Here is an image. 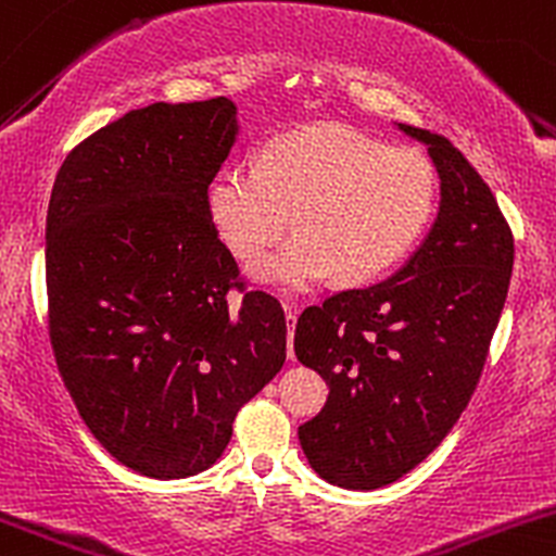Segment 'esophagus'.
Wrapping results in <instances>:
<instances>
[{
    "instance_id": "34e87169",
    "label": "esophagus",
    "mask_w": 556,
    "mask_h": 556,
    "mask_svg": "<svg viewBox=\"0 0 556 556\" xmlns=\"http://www.w3.org/2000/svg\"><path fill=\"white\" fill-rule=\"evenodd\" d=\"M296 307L286 305V320H289V358H294V345H291V337H294V326H296Z\"/></svg>"
}]
</instances>
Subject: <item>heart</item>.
I'll use <instances>...</instances> for the list:
<instances>
[{"label": "heart", "instance_id": "b5f03b06", "mask_svg": "<svg viewBox=\"0 0 556 556\" xmlns=\"http://www.w3.org/2000/svg\"><path fill=\"white\" fill-rule=\"evenodd\" d=\"M439 176L417 147H388L351 125L318 123L273 136L256 168H222L205 203L227 249L254 262L291 225L300 232L256 267V278L305 291L386 276L420 240Z\"/></svg>", "mask_w": 556, "mask_h": 556}]
</instances>
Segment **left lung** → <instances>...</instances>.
Returning <instances> with one entry per match:
<instances>
[{
	"label": "left lung",
	"mask_w": 556,
	"mask_h": 556,
	"mask_svg": "<svg viewBox=\"0 0 556 556\" xmlns=\"http://www.w3.org/2000/svg\"><path fill=\"white\" fill-rule=\"evenodd\" d=\"M428 144L442 179L431 232L382 283L331 294L296 320L294 353L329 386L300 426L318 477L377 490L426 460L471 402L506 305L514 236L495 194L444 136Z\"/></svg>",
	"instance_id": "8db88e82"
}]
</instances>
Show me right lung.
Listing matches in <instances>:
<instances>
[{"label": "right lung", "instance_id": "right-lung-1", "mask_svg": "<svg viewBox=\"0 0 556 556\" xmlns=\"http://www.w3.org/2000/svg\"><path fill=\"white\" fill-rule=\"evenodd\" d=\"M236 134L230 99L134 109L66 154L50 194L55 364L101 447L152 479L216 463L286 362L283 307L245 289L205 203Z\"/></svg>", "mask_w": 556, "mask_h": 556}]
</instances>
